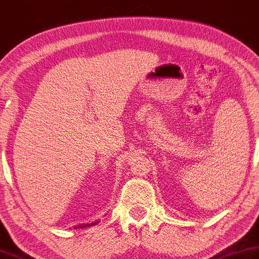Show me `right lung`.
I'll use <instances>...</instances> for the list:
<instances>
[{
  "label": "right lung",
  "mask_w": 259,
  "mask_h": 259,
  "mask_svg": "<svg viewBox=\"0 0 259 259\" xmlns=\"http://www.w3.org/2000/svg\"><path fill=\"white\" fill-rule=\"evenodd\" d=\"M99 222H100V220H95L94 222H92V224H83V225H77V226H74L73 229H84V228H88V227H92V226L98 225Z\"/></svg>",
  "instance_id": "right-lung-1"
}]
</instances>
